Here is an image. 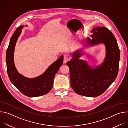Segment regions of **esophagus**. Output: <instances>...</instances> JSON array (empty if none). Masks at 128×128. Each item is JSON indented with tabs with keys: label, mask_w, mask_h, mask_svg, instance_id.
<instances>
[{
	"label": "esophagus",
	"mask_w": 128,
	"mask_h": 128,
	"mask_svg": "<svg viewBox=\"0 0 128 128\" xmlns=\"http://www.w3.org/2000/svg\"><path fill=\"white\" fill-rule=\"evenodd\" d=\"M71 59L70 56L68 54H65L64 56V63H66L67 62L69 61Z\"/></svg>",
	"instance_id": "esophagus-1"
}]
</instances>
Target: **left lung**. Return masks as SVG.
Here are the masks:
<instances>
[{
	"mask_svg": "<svg viewBox=\"0 0 128 128\" xmlns=\"http://www.w3.org/2000/svg\"><path fill=\"white\" fill-rule=\"evenodd\" d=\"M90 38L84 42L86 46L104 44L106 55L104 62L93 68L80 58L83 54L79 50L72 54V59L66 63L69 68L70 85L78 94L94 97L103 94L117 77L120 52L112 33L104 27H96Z\"/></svg>",
	"mask_w": 128,
	"mask_h": 128,
	"instance_id": "left-lung-1",
	"label": "left lung"
}]
</instances>
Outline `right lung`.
<instances>
[{
	"instance_id": "add662e5",
	"label": "right lung",
	"mask_w": 128,
	"mask_h": 128,
	"mask_svg": "<svg viewBox=\"0 0 128 128\" xmlns=\"http://www.w3.org/2000/svg\"><path fill=\"white\" fill-rule=\"evenodd\" d=\"M24 26H20L10 38L6 53L8 74L12 83L24 95L34 97L48 93L52 88L54 77L63 64V56L50 65L42 75L32 78H27L19 74L14 64V54L16 44Z\"/></svg>"
}]
</instances>
